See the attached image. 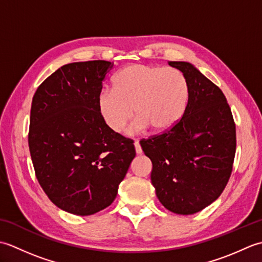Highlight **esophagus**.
Returning a JSON list of instances; mask_svg holds the SVG:
<instances>
[{
	"mask_svg": "<svg viewBox=\"0 0 262 262\" xmlns=\"http://www.w3.org/2000/svg\"><path fill=\"white\" fill-rule=\"evenodd\" d=\"M134 146H135V149H136V153L137 154H142V147H141V145H140V143L138 142H135L134 143Z\"/></svg>",
	"mask_w": 262,
	"mask_h": 262,
	"instance_id": "1",
	"label": "esophagus"
}]
</instances>
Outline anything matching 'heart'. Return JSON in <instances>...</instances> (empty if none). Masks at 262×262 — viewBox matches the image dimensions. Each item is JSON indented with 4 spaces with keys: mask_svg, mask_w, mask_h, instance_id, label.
Listing matches in <instances>:
<instances>
[{
    "mask_svg": "<svg viewBox=\"0 0 262 262\" xmlns=\"http://www.w3.org/2000/svg\"><path fill=\"white\" fill-rule=\"evenodd\" d=\"M190 90L181 71L146 64H132L114 79V90L98 94L99 115L109 129H125L134 113L137 117L129 133L145 130L164 133L172 129L185 115ZM135 111L133 112L132 109Z\"/></svg>",
    "mask_w": 262,
    "mask_h": 262,
    "instance_id": "b5f03b06",
    "label": "heart"
}]
</instances>
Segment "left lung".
I'll return each mask as SVG.
<instances>
[{
    "mask_svg": "<svg viewBox=\"0 0 262 262\" xmlns=\"http://www.w3.org/2000/svg\"><path fill=\"white\" fill-rule=\"evenodd\" d=\"M186 76L190 90L182 119L160 135L141 141L151 159L157 196L172 213L191 215L221 196L236 148L232 111L221 89L187 62H169Z\"/></svg>",
    "mask_w": 262,
    "mask_h": 262,
    "instance_id": "left-lung-1",
    "label": "left lung"
}]
</instances>
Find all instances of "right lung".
Segmentation results:
<instances>
[{
  "label": "right lung",
  "mask_w": 262,
  "mask_h": 262,
  "mask_svg": "<svg viewBox=\"0 0 262 262\" xmlns=\"http://www.w3.org/2000/svg\"><path fill=\"white\" fill-rule=\"evenodd\" d=\"M114 63L66 64L32 98L28 143L36 177L52 203L88 216L108 207L135 158L134 144L105 126L97 99Z\"/></svg>",
  "instance_id": "right-lung-1"
}]
</instances>
